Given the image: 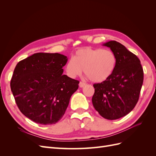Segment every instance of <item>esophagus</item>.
Instances as JSON below:
<instances>
[{
  "mask_svg": "<svg viewBox=\"0 0 156 156\" xmlns=\"http://www.w3.org/2000/svg\"><path fill=\"white\" fill-rule=\"evenodd\" d=\"M86 83H83V82H80L79 83V87L80 88H83V87H85L86 86Z\"/></svg>",
  "mask_w": 156,
  "mask_h": 156,
  "instance_id": "1",
  "label": "esophagus"
}]
</instances>
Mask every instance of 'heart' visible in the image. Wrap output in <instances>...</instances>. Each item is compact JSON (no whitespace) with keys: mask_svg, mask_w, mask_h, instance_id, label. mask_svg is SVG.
Here are the masks:
<instances>
[{"mask_svg":"<svg viewBox=\"0 0 156 156\" xmlns=\"http://www.w3.org/2000/svg\"><path fill=\"white\" fill-rule=\"evenodd\" d=\"M116 64V56L112 51L85 48L78 49L73 57L68 60L65 71L68 76L74 79L81 75L84 69L88 79L101 83L111 77Z\"/></svg>","mask_w":156,"mask_h":156,"instance_id":"b5f03b06","label":"heart"}]
</instances>
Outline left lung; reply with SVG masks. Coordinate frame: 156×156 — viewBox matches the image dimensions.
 I'll return each instance as SVG.
<instances>
[{
	"label": "left lung",
	"mask_w": 156,
	"mask_h": 156,
	"mask_svg": "<svg viewBox=\"0 0 156 156\" xmlns=\"http://www.w3.org/2000/svg\"><path fill=\"white\" fill-rule=\"evenodd\" d=\"M103 45L115 54L116 67L106 81L94 84L92 101L102 117L116 120L129 113L137 103L143 83V69L137 56L119 42L109 41Z\"/></svg>",
	"instance_id": "obj_1"
}]
</instances>
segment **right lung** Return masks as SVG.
<instances>
[{
    "mask_svg": "<svg viewBox=\"0 0 156 156\" xmlns=\"http://www.w3.org/2000/svg\"><path fill=\"white\" fill-rule=\"evenodd\" d=\"M68 58L59 53H38L19 62L10 86L20 111L37 124L60 120L79 82L63 75Z\"/></svg>",
    "mask_w": 156,
    "mask_h": 156,
    "instance_id": "obj_1",
    "label": "right lung"
}]
</instances>
